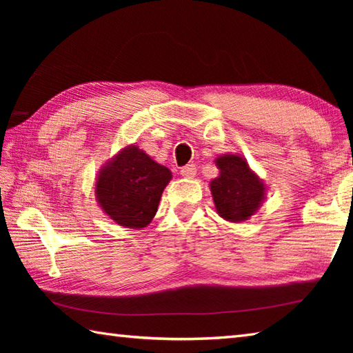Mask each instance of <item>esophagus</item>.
<instances>
[{"label": "esophagus", "mask_w": 353, "mask_h": 353, "mask_svg": "<svg viewBox=\"0 0 353 353\" xmlns=\"http://www.w3.org/2000/svg\"><path fill=\"white\" fill-rule=\"evenodd\" d=\"M196 172H197V168H196V165H194V163L185 165L183 168H181V176L186 177V179H192L194 176H196Z\"/></svg>", "instance_id": "esophagus-1"}]
</instances>
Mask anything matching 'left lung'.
Wrapping results in <instances>:
<instances>
[{
    "label": "left lung",
    "instance_id": "1",
    "mask_svg": "<svg viewBox=\"0 0 353 353\" xmlns=\"http://www.w3.org/2000/svg\"><path fill=\"white\" fill-rule=\"evenodd\" d=\"M214 162L220 174L212 179L209 190L216 214L230 223L249 220L265 200L264 181L239 154H221Z\"/></svg>",
    "mask_w": 353,
    "mask_h": 353
}]
</instances>
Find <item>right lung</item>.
I'll return each mask as SVG.
<instances>
[{
	"label": "right lung",
	"mask_w": 353,
	"mask_h": 353,
	"mask_svg": "<svg viewBox=\"0 0 353 353\" xmlns=\"http://www.w3.org/2000/svg\"><path fill=\"white\" fill-rule=\"evenodd\" d=\"M171 177V171L154 162L144 150L134 144L125 145L100 168L95 200L118 226L147 228Z\"/></svg>",
	"instance_id": "1"
}]
</instances>
